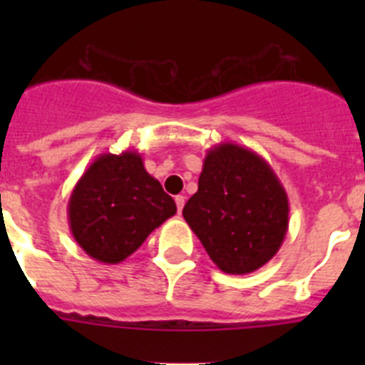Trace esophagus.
I'll use <instances>...</instances> for the list:
<instances>
[{"label": "esophagus", "mask_w": 365, "mask_h": 365, "mask_svg": "<svg viewBox=\"0 0 365 365\" xmlns=\"http://www.w3.org/2000/svg\"><path fill=\"white\" fill-rule=\"evenodd\" d=\"M175 202H177V210H179L180 214V212H182V206H185V195H177Z\"/></svg>", "instance_id": "1"}]
</instances>
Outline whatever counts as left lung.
I'll use <instances>...</instances> for the list:
<instances>
[{
    "mask_svg": "<svg viewBox=\"0 0 365 365\" xmlns=\"http://www.w3.org/2000/svg\"><path fill=\"white\" fill-rule=\"evenodd\" d=\"M182 215L222 272L250 274L278 254L289 230V197L261 155L221 143L206 153Z\"/></svg>",
    "mask_w": 365,
    "mask_h": 365,
    "instance_id": "left-lung-1",
    "label": "left lung"
}]
</instances>
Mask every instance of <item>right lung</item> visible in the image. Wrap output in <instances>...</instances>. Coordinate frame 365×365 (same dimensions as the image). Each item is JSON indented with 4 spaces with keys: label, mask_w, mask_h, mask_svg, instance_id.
<instances>
[{
    "label": "right lung",
    "mask_w": 365,
    "mask_h": 365,
    "mask_svg": "<svg viewBox=\"0 0 365 365\" xmlns=\"http://www.w3.org/2000/svg\"><path fill=\"white\" fill-rule=\"evenodd\" d=\"M177 206L137 151L98 155L71 192L67 219L74 241L93 259L117 265L137 250Z\"/></svg>",
    "instance_id": "obj_1"
}]
</instances>
